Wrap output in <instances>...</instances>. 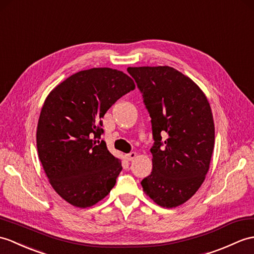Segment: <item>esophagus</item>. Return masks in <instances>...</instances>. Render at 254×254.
Segmentation results:
<instances>
[{
    "label": "esophagus",
    "instance_id": "1",
    "mask_svg": "<svg viewBox=\"0 0 254 254\" xmlns=\"http://www.w3.org/2000/svg\"><path fill=\"white\" fill-rule=\"evenodd\" d=\"M136 156H137L136 152H129V154L126 155V158H127V160L132 161V160H134L135 158H136Z\"/></svg>",
    "mask_w": 254,
    "mask_h": 254
}]
</instances>
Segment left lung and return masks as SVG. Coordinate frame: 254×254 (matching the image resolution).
<instances>
[{"label":"left lung","instance_id":"1","mask_svg":"<svg viewBox=\"0 0 254 254\" xmlns=\"http://www.w3.org/2000/svg\"><path fill=\"white\" fill-rule=\"evenodd\" d=\"M151 118L155 144L144 192L163 208L190 200L204 182L214 147L213 115L201 88L169 66L128 67Z\"/></svg>","mask_w":254,"mask_h":254}]
</instances>
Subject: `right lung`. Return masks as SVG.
<instances>
[{"label":"right lung","instance_id":"add662e5","mask_svg":"<svg viewBox=\"0 0 254 254\" xmlns=\"http://www.w3.org/2000/svg\"><path fill=\"white\" fill-rule=\"evenodd\" d=\"M134 88L120 70L92 68L70 75L45 98L37 127L39 159L54 190L76 208L96 204L116 185L121 160L92 137H100L102 118Z\"/></svg>","mask_w":254,"mask_h":254}]
</instances>
